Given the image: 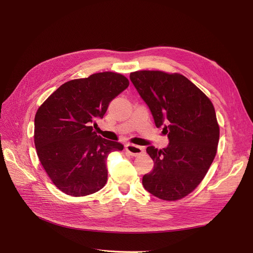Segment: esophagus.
I'll list each match as a JSON object with an SVG mask.
<instances>
[{"mask_svg": "<svg viewBox=\"0 0 253 253\" xmlns=\"http://www.w3.org/2000/svg\"><path fill=\"white\" fill-rule=\"evenodd\" d=\"M125 149L131 156H134V157L139 156L144 153V149L142 147H139V145H135L132 143H127L125 145Z\"/></svg>", "mask_w": 253, "mask_h": 253, "instance_id": "obj_1", "label": "esophagus"}]
</instances>
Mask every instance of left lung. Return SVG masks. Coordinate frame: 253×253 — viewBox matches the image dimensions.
<instances>
[{"label": "left lung", "instance_id": "left-lung-1", "mask_svg": "<svg viewBox=\"0 0 253 253\" xmlns=\"http://www.w3.org/2000/svg\"><path fill=\"white\" fill-rule=\"evenodd\" d=\"M130 80L169 139L162 150L147 148L154 168L143 175V187L163 200H179L202 181L216 155L219 127L213 104L179 74L139 71Z\"/></svg>", "mask_w": 253, "mask_h": 253}]
</instances>
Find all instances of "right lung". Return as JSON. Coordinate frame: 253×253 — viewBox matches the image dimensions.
I'll return each instance as SVG.
<instances>
[{"mask_svg": "<svg viewBox=\"0 0 253 253\" xmlns=\"http://www.w3.org/2000/svg\"><path fill=\"white\" fill-rule=\"evenodd\" d=\"M128 86L122 75L98 73L62 84L39 108L35 117L37 154L52 182L66 195H90L106 183V159L124 145L102 138L93 127Z\"/></svg>", "mask_w": 253, "mask_h": 253, "instance_id": "right-lung-1", "label": "right lung"}]
</instances>
